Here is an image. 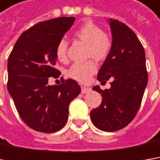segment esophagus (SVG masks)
Returning a JSON list of instances; mask_svg holds the SVG:
<instances>
[{
	"label": "esophagus",
	"instance_id": "1",
	"mask_svg": "<svg viewBox=\"0 0 160 160\" xmlns=\"http://www.w3.org/2000/svg\"><path fill=\"white\" fill-rule=\"evenodd\" d=\"M90 91V89L89 88H87L85 86H81V93L82 94H86V93H89Z\"/></svg>",
	"mask_w": 160,
	"mask_h": 160
}]
</instances>
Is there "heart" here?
I'll return each instance as SVG.
<instances>
[{
  "instance_id": "obj_1",
  "label": "heart",
  "mask_w": 160,
  "mask_h": 160,
  "mask_svg": "<svg viewBox=\"0 0 160 160\" xmlns=\"http://www.w3.org/2000/svg\"><path fill=\"white\" fill-rule=\"evenodd\" d=\"M74 35L81 42L87 44L86 54L88 58H93L97 61L104 60L111 49V39L109 35L104 32L99 25L86 22L75 32ZM68 42L61 40L56 46V57L59 61H64L67 58ZM97 65L94 61L74 63L68 71L69 76L75 80L85 82L96 72Z\"/></svg>"
}]
</instances>
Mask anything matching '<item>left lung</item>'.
I'll list each match as a JSON object with an SVG mask.
<instances>
[{"label":"left lung","mask_w":160,"mask_h":160,"mask_svg":"<svg viewBox=\"0 0 160 160\" xmlns=\"http://www.w3.org/2000/svg\"><path fill=\"white\" fill-rule=\"evenodd\" d=\"M111 30V49L98 73V80H110V89L95 86L101 93L99 107L90 111L94 126L112 132L128 126L139 109L148 84L144 48L134 32L115 19H108Z\"/></svg>","instance_id":"1"}]
</instances>
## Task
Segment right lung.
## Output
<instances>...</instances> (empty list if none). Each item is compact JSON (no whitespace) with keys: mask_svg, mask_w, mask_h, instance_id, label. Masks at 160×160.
I'll list each match as a JSON object with an SVG mask.
<instances>
[{"mask_svg":"<svg viewBox=\"0 0 160 160\" xmlns=\"http://www.w3.org/2000/svg\"><path fill=\"white\" fill-rule=\"evenodd\" d=\"M74 17H61L35 24L19 37L7 70L9 94L16 109L31 128L52 133L65 126L69 105L80 93L76 80L61 78V85H49L56 69V46L74 23Z\"/></svg>","mask_w":160,"mask_h":160,"instance_id":"1","label":"right lung"}]
</instances>
